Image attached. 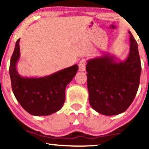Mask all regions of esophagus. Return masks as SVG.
Listing matches in <instances>:
<instances>
[{
    "label": "esophagus",
    "mask_w": 149,
    "mask_h": 149,
    "mask_svg": "<svg viewBox=\"0 0 149 149\" xmlns=\"http://www.w3.org/2000/svg\"><path fill=\"white\" fill-rule=\"evenodd\" d=\"M86 67V60L85 59H82L80 61L79 64H78V67H79V71H85Z\"/></svg>",
    "instance_id": "esophagus-1"
}]
</instances>
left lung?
Segmentation results:
<instances>
[{
	"label": "left lung",
	"instance_id": "1",
	"mask_svg": "<svg viewBox=\"0 0 149 149\" xmlns=\"http://www.w3.org/2000/svg\"><path fill=\"white\" fill-rule=\"evenodd\" d=\"M130 34V51L124 61L114 55L87 61V88L90 105L98 113L106 116L125 112L131 105L139 85L141 71L137 43Z\"/></svg>",
	"mask_w": 149,
	"mask_h": 149
}]
</instances>
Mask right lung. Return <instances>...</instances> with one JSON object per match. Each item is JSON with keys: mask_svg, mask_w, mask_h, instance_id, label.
<instances>
[{"mask_svg": "<svg viewBox=\"0 0 149 149\" xmlns=\"http://www.w3.org/2000/svg\"><path fill=\"white\" fill-rule=\"evenodd\" d=\"M20 39L16 42L10 65L12 89L26 112L34 116H46L62 108L65 101L66 87L76 76L78 66L62 69L41 78H24L17 70L20 57Z\"/></svg>", "mask_w": 149, "mask_h": 149, "instance_id": "add662e5", "label": "right lung"}]
</instances>
